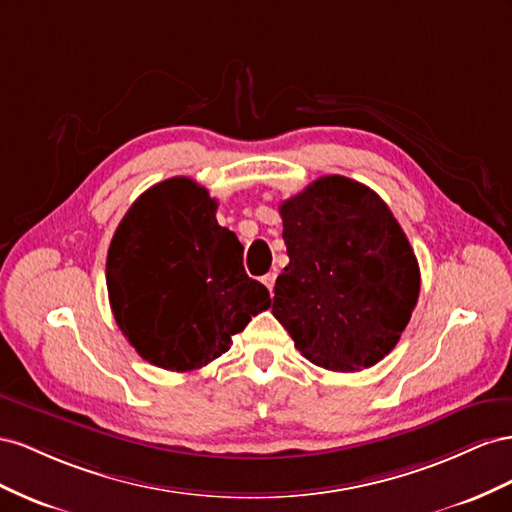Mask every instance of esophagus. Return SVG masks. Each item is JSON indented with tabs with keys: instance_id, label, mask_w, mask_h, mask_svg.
Here are the masks:
<instances>
[{
	"instance_id": "1",
	"label": "esophagus",
	"mask_w": 512,
	"mask_h": 512,
	"mask_svg": "<svg viewBox=\"0 0 512 512\" xmlns=\"http://www.w3.org/2000/svg\"><path fill=\"white\" fill-rule=\"evenodd\" d=\"M274 281H276V274L274 272H268L266 276H261V283H264L270 291L274 289Z\"/></svg>"
}]
</instances>
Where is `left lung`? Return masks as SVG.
Returning <instances> with one entry per match:
<instances>
[{
    "label": "left lung",
    "mask_w": 512,
    "mask_h": 512,
    "mask_svg": "<svg viewBox=\"0 0 512 512\" xmlns=\"http://www.w3.org/2000/svg\"><path fill=\"white\" fill-rule=\"evenodd\" d=\"M289 264L272 315L317 367L369 369L399 343L420 294L416 255L369 186L324 175L281 203Z\"/></svg>",
    "instance_id": "8db88e82"
}]
</instances>
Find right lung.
Segmentation results:
<instances>
[{
	"label": "right lung",
	"instance_id": "right-lung-1",
	"mask_svg": "<svg viewBox=\"0 0 512 512\" xmlns=\"http://www.w3.org/2000/svg\"><path fill=\"white\" fill-rule=\"evenodd\" d=\"M216 199L191 178L148 188L124 214L107 255L115 321L160 369L195 371L231 347L270 294L244 272V246L216 223Z\"/></svg>",
	"mask_w": 512,
	"mask_h": 512
}]
</instances>
